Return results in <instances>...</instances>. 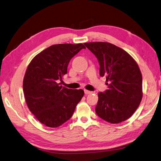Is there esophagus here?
<instances>
[{"mask_svg": "<svg viewBox=\"0 0 161 161\" xmlns=\"http://www.w3.org/2000/svg\"><path fill=\"white\" fill-rule=\"evenodd\" d=\"M84 92H85V94H92V92L86 90H85Z\"/></svg>", "mask_w": 161, "mask_h": 161, "instance_id": "esophagus-1", "label": "esophagus"}]
</instances>
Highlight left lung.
<instances>
[{
  "label": "left lung",
  "mask_w": 161,
  "mask_h": 161,
  "mask_svg": "<svg viewBox=\"0 0 161 161\" xmlns=\"http://www.w3.org/2000/svg\"><path fill=\"white\" fill-rule=\"evenodd\" d=\"M97 58L100 76L106 77L108 89L98 94L97 115L107 122L119 123L130 118L142 97V78L135 60L117 46L106 42H85Z\"/></svg>",
  "instance_id": "1"
}]
</instances>
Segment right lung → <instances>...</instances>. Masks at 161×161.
<instances>
[{"mask_svg":"<svg viewBox=\"0 0 161 161\" xmlns=\"http://www.w3.org/2000/svg\"><path fill=\"white\" fill-rule=\"evenodd\" d=\"M85 48L82 43L53 45L38 53L28 65L23 84L25 98L30 112L45 125H62L83 98V90L67 89L60 82L71 58Z\"/></svg>","mask_w":161,"mask_h":161,"instance_id":"1","label":"right lung"}]
</instances>
